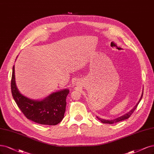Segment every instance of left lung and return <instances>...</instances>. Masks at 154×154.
<instances>
[{
  "label": "left lung",
  "mask_w": 154,
  "mask_h": 154,
  "mask_svg": "<svg viewBox=\"0 0 154 154\" xmlns=\"http://www.w3.org/2000/svg\"><path fill=\"white\" fill-rule=\"evenodd\" d=\"M143 94H142V95H141V99H140V100H139V102L137 103V104H136V105L133 108V109H131V110L129 111V113H128L125 114V115H123V116H120V117H119V118H117V119H114V120H108L101 119H99V117H97V118L99 120L101 121V122L104 123V124H112L115 123V122H119L122 121V120H125V119H129V118L130 117V116H131V115L132 113H133V112H134V111H135V109H136V108H137V105H138V104L140 103V100H141V98H142Z\"/></svg>",
  "instance_id": "8db88e82"
}]
</instances>
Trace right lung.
<instances>
[{"instance_id":"1","label":"right lung","mask_w":154,"mask_h":154,"mask_svg":"<svg viewBox=\"0 0 154 154\" xmlns=\"http://www.w3.org/2000/svg\"><path fill=\"white\" fill-rule=\"evenodd\" d=\"M11 93L16 103L28 119L35 123L55 125L62 120L66 107L68 89L53 93L43 100H33L21 94L16 86L14 66L11 82Z\"/></svg>"}]
</instances>
